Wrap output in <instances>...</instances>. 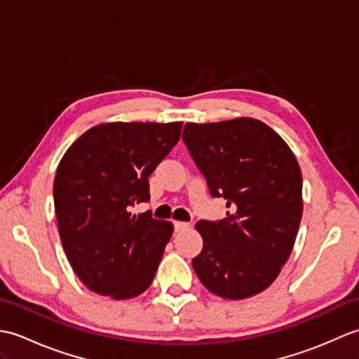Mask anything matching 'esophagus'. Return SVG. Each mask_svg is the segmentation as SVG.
Wrapping results in <instances>:
<instances>
[{"mask_svg":"<svg viewBox=\"0 0 359 359\" xmlns=\"http://www.w3.org/2000/svg\"><path fill=\"white\" fill-rule=\"evenodd\" d=\"M188 226H189L188 222H179V220H175V222H174V230L175 231H184V230H187Z\"/></svg>","mask_w":359,"mask_h":359,"instance_id":"esophagus-1","label":"esophagus"}]
</instances>
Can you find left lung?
<instances>
[{"mask_svg": "<svg viewBox=\"0 0 359 359\" xmlns=\"http://www.w3.org/2000/svg\"><path fill=\"white\" fill-rule=\"evenodd\" d=\"M226 217L199 220L203 248L193 269L211 293L245 299L271 285L294 245L302 217V175L292 149L255 118L187 123L182 134Z\"/></svg>", "mask_w": 359, "mask_h": 359, "instance_id": "obj_1", "label": "left lung"}]
</instances>
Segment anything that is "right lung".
<instances>
[{
    "label": "right lung",
    "instance_id": "obj_1",
    "mask_svg": "<svg viewBox=\"0 0 359 359\" xmlns=\"http://www.w3.org/2000/svg\"><path fill=\"white\" fill-rule=\"evenodd\" d=\"M175 123H104L66 151L53 180L60 238L75 274L93 292L129 299L156 276L172 224L152 212L149 175L180 139Z\"/></svg>",
    "mask_w": 359,
    "mask_h": 359
}]
</instances>
